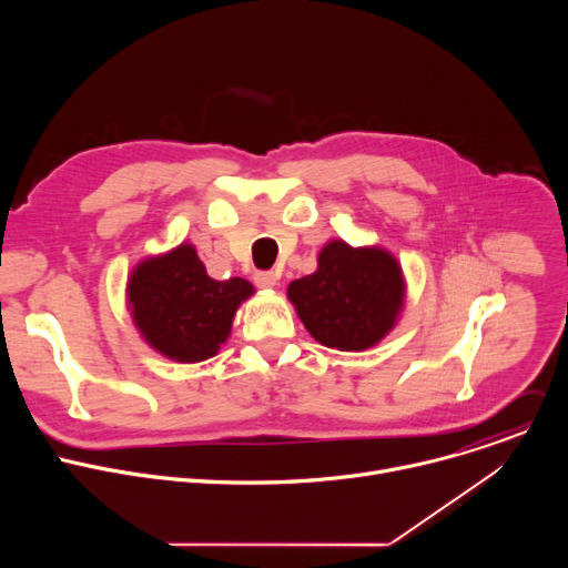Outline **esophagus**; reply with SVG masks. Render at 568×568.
<instances>
[{
    "label": "esophagus",
    "mask_w": 568,
    "mask_h": 568,
    "mask_svg": "<svg viewBox=\"0 0 568 568\" xmlns=\"http://www.w3.org/2000/svg\"><path fill=\"white\" fill-rule=\"evenodd\" d=\"M254 283H256L258 287L272 290V287H276V283H278V274H276V272H256V274H254Z\"/></svg>",
    "instance_id": "esophagus-1"
}]
</instances>
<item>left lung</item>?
<instances>
[{"label": "left lung", "instance_id": "left-lung-1", "mask_svg": "<svg viewBox=\"0 0 568 568\" xmlns=\"http://www.w3.org/2000/svg\"><path fill=\"white\" fill-rule=\"evenodd\" d=\"M287 298L321 346L362 353L395 328L407 281L390 252L337 237L318 252L314 274L287 285Z\"/></svg>", "mask_w": 568, "mask_h": 568}]
</instances>
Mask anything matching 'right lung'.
Returning a JSON list of instances; mask_svg holds the SVG:
<instances>
[{
	"label": "right lung",
	"mask_w": 568,
	"mask_h": 568,
	"mask_svg": "<svg viewBox=\"0 0 568 568\" xmlns=\"http://www.w3.org/2000/svg\"><path fill=\"white\" fill-rule=\"evenodd\" d=\"M245 278L215 281L191 242L139 261L125 303L141 339L178 364L215 357L229 339L237 307L254 294Z\"/></svg>",
	"instance_id": "1"
}]
</instances>
